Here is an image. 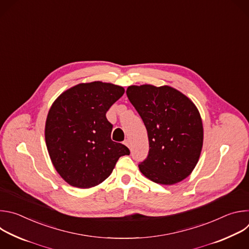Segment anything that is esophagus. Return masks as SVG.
<instances>
[{
    "mask_svg": "<svg viewBox=\"0 0 249 249\" xmlns=\"http://www.w3.org/2000/svg\"><path fill=\"white\" fill-rule=\"evenodd\" d=\"M124 145H125V146H127V147H128V148H129V149H130V148H131V146H130V141H129V140H128V139H127V140H125V141H124Z\"/></svg>",
    "mask_w": 249,
    "mask_h": 249,
    "instance_id": "esophagus-1",
    "label": "esophagus"
}]
</instances>
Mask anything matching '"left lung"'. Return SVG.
<instances>
[{
    "label": "left lung",
    "mask_w": 249,
    "mask_h": 249,
    "mask_svg": "<svg viewBox=\"0 0 249 249\" xmlns=\"http://www.w3.org/2000/svg\"><path fill=\"white\" fill-rule=\"evenodd\" d=\"M126 93L148 132L149 156L139 164L140 171L163 185L184 180L203 148V123L196 105L169 86H130Z\"/></svg>",
    "instance_id": "8db88e82"
}]
</instances>
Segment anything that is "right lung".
Here are the masks:
<instances>
[{"mask_svg": "<svg viewBox=\"0 0 249 249\" xmlns=\"http://www.w3.org/2000/svg\"><path fill=\"white\" fill-rule=\"evenodd\" d=\"M125 92L110 83H82L52 103L45 123L51 161L71 186L87 189L103 182L129 149L111 140L106 112Z\"/></svg>", "mask_w": 249, "mask_h": 249, "instance_id": "1", "label": "right lung"}]
</instances>
